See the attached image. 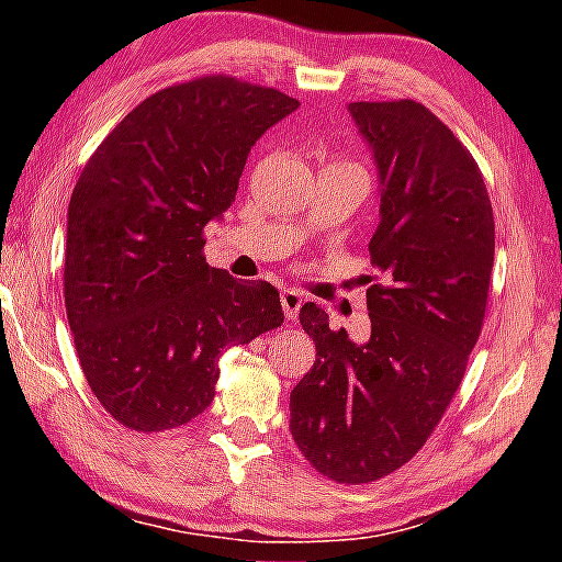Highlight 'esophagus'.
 I'll use <instances>...</instances> for the list:
<instances>
[{"instance_id":"1","label":"esophagus","mask_w":562,"mask_h":562,"mask_svg":"<svg viewBox=\"0 0 562 562\" xmlns=\"http://www.w3.org/2000/svg\"><path fill=\"white\" fill-rule=\"evenodd\" d=\"M304 304V294L296 289H283L281 291V306H283V314H286V319H296L299 310H302Z\"/></svg>"}]
</instances>
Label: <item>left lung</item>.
I'll use <instances>...</instances> for the list:
<instances>
[{
  "label": "left lung",
  "instance_id": "1",
  "mask_svg": "<svg viewBox=\"0 0 562 562\" xmlns=\"http://www.w3.org/2000/svg\"><path fill=\"white\" fill-rule=\"evenodd\" d=\"M350 114L381 179L371 337L356 345L302 306L317 360L291 391L289 429L314 471L358 486L409 463L463 381L486 317L494 210L471 150L425 104L352 102Z\"/></svg>",
  "mask_w": 562,
  "mask_h": 562
}]
</instances>
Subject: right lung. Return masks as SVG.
<instances>
[{
    "instance_id": "add662e5",
    "label": "right lung",
    "mask_w": 562,
    "mask_h": 562,
    "mask_svg": "<svg viewBox=\"0 0 562 562\" xmlns=\"http://www.w3.org/2000/svg\"><path fill=\"white\" fill-rule=\"evenodd\" d=\"M294 97L210 74L143 99L87 160L68 204L64 296L91 394L135 432L214 398L220 352L283 325L279 291L204 258L248 153Z\"/></svg>"
}]
</instances>
